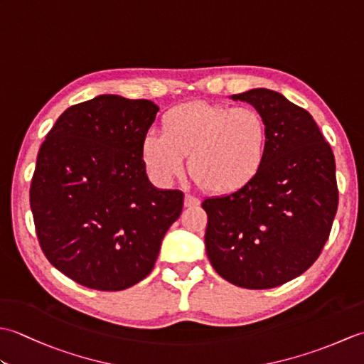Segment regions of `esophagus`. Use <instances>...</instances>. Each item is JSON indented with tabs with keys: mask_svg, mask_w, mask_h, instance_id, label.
I'll return each mask as SVG.
<instances>
[{
	"mask_svg": "<svg viewBox=\"0 0 364 364\" xmlns=\"http://www.w3.org/2000/svg\"><path fill=\"white\" fill-rule=\"evenodd\" d=\"M198 205H200V200L196 198L194 196H189V194L184 196V206L186 208H196Z\"/></svg>",
	"mask_w": 364,
	"mask_h": 364,
	"instance_id": "obj_1",
	"label": "esophagus"
}]
</instances>
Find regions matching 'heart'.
I'll list each match as a JSON object with an SVG mask.
<instances>
[{
  "mask_svg": "<svg viewBox=\"0 0 364 364\" xmlns=\"http://www.w3.org/2000/svg\"><path fill=\"white\" fill-rule=\"evenodd\" d=\"M269 128L253 107L191 102L170 109L162 133L142 139L145 168L159 184H170L186 168L214 194H233L249 186L264 167Z\"/></svg>",
  "mask_w": 364,
  "mask_h": 364,
  "instance_id": "obj_1",
  "label": "heart"
}]
</instances>
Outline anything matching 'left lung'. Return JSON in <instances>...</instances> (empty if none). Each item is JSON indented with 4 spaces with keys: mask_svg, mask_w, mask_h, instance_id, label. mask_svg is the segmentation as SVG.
Instances as JSON below:
<instances>
[{
    "mask_svg": "<svg viewBox=\"0 0 364 364\" xmlns=\"http://www.w3.org/2000/svg\"><path fill=\"white\" fill-rule=\"evenodd\" d=\"M269 128L264 167L249 186L206 198V255L222 278L269 289L304 274L326 245L338 210L335 156L311 114L278 92L231 95Z\"/></svg>",
    "mask_w": 364,
    "mask_h": 364,
    "instance_id": "obj_1",
    "label": "left lung"
}]
</instances>
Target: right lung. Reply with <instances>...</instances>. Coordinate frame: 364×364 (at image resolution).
Masks as SVG:
<instances>
[{
  "instance_id": "right-lung-1",
  "label": "right lung",
  "mask_w": 364,
  "mask_h": 364,
  "mask_svg": "<svg viewBox=\"0 0 364 364\" xmlns=\"http://www.w3.org/2000/svg\"><path fill=\"white\" fill-rule=\"evenodd\" d=\"M159 107L98 95L70 106L37 154L29 202L45 257L73 282L122 291L151 272L183 192L150 183L142 139Z\"/></svg>"
}]
</instances>
